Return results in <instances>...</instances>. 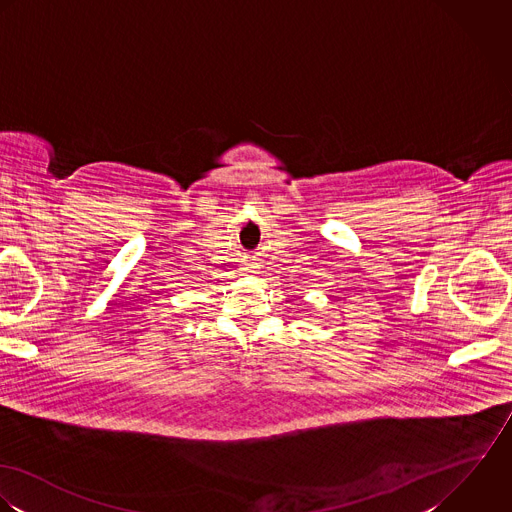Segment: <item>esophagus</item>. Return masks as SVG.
I'll list each match as a JSON object with an SVG mask.
<instances>
[{
  "mask_svg": "<svg viewBox=\"0 0 512 512\" xmlns=\"http://www.w3.org/2000/svg\"><path fill=\"white\" fill-rule=\"evenodd\" d=\"M257 267H259L257 263L249 261V263H245V265H243V269H241V271H243L245 275H251V273H257Z\"/></svg>",
  "mask_w": 512,
  "mask_h": 512,
  "instance_id": "34e87169",
  "label": "esophagus"
}]
</instances>
